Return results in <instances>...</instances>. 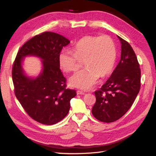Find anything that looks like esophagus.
Here are the masks:
<instances>
[{"label":"esophagus","instance_id":"34e87169","mask_svg":"<svg viewBox=\"0 0 156 156\" xmlns=\"http://www.w3.org/2000/svg\"><path fill=\"white\" fill-rule=\"evenodd\" d=\"M77 94H81V95H84V94H85V92H83V91H81V90H77Z\"/></svg>","mask_w":156,"mask_h":156}]
</instances>
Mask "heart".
Returning a JSON list of instances; mask_svg holds the SVG:
<instances>
[{
	"instance_id": "obj_1",
	"label": "heart",
	"mask_w": 156,
	"mask_h": 156,
	"mask_svg": "<svg viewBox=\"0 0 156 156\" xmlns=\"http://www.w3.org/2000/svg\"><path fill=\"white\" fill-rule=\"evenodd\" d=\"M116 59L115 44L106 34L86 36L77 41L73 52L64 49L61 52L58 61L65 72H75L84 60L87 68L77 72L69 79L71 85L82 89H90L101 75L105 77L114 68Z\"/></svg>"
}]
</instances>
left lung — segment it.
Listing matches in <instances>:
<instances>
[{
    "label": "left lung",
    "instance_id": "obj_1",
    "mask_svg": "<svg viewBox=\"0 0 156 156\" xmlns=\"http://www.w3.org/2000/svg\"><path fill=\"white\" fill-rule=\"evenodd\" d=\"M121 42V59L111 76L95 91L96 101L92 112L98 120L116 121L127 112L140 88V69L135 52L128 42L118 36Z\"/></svg>",
    "mask_w": 156,
    "mask_h": 156
}]
</instances>
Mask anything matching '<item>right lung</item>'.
<instances>
[{"label":"right lung","instance_id":"obj_1","mask_svg":"<svg viewBox=\"0 0 156 156\" xmlns=\"http://www.w3.org/2000/svg\"><path fill=\"white\" fill-rule=\"evenodd\" d=\"M70 41L58 34L44 32L36 35L22 45L12 66L14 93L26 112L33 120L53 125L68 115L70 100L76 96L66 85L60 69L58 58L64 47ZM35 55L43 60V72L36 79L23 74L22 58Z\"/></svg>","mask_w":156,"mask_h":156}]
</instances>
